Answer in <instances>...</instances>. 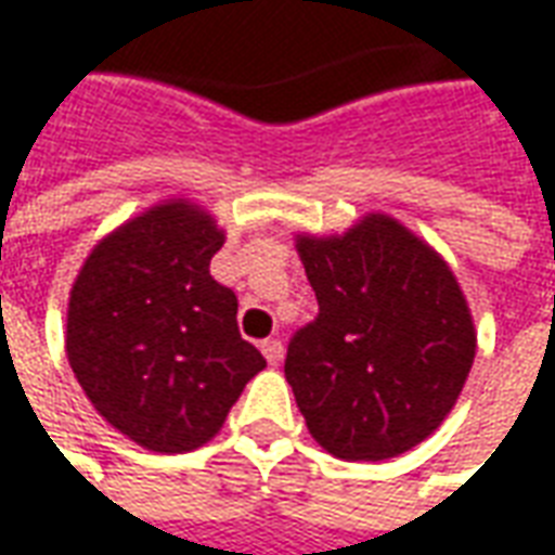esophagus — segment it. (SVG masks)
<instances>
[{
    "label": "esophagus",
    "instance_id": "esophagus-1",
    "mask_svg": "<svg viewBox=\"0 0 555 555\" xmlns=\"http://www.w3.org/2000/svg\"><path fill=\"white\" fill-rule=\"evenodd\" d=\"M262 356H266L269 364H281V361H284V344H281L278 337H271V340L262 344Z\"/></svg>",
    "mask_w": 555,
    "mask_h": 555
}]
</instances>
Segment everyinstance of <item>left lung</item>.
<instances>
[{"label":"left lung","instance_id":"1","mask_svg":"<svg viewBox=\"0 0 555 555\" xmlns=\"http://www.w3.org/2000/svg\"><path fill=\"white\" fill-rule=\"evenodd\" d=\"M317 320L286 349V383L310 436L340 460L410 451L457 403L475 325L454 271L388 215L344 235H298Z\"/></svg>","mask_w":555,"mask_h":555}]
</instances>
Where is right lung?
Here are the masks:
<instances>
[{
  "instance_id": "right-lung-1",
  "label": "right lung",
  "mask_w": 555,
  "mask_h": 555,
  "mask_svg": "<svg viewBox=\"0 0 555 555\" xmlns=\"http://www.w3.org/2000/svg\"><path fill=\"white\" fill-rule=\"evenodd\" d=\"M223 238L208 211L167 199L104 235L70 286V371L109 427L158 454L206 446L266 367L208 274Z\"/></svg>"
}]
</instances>
